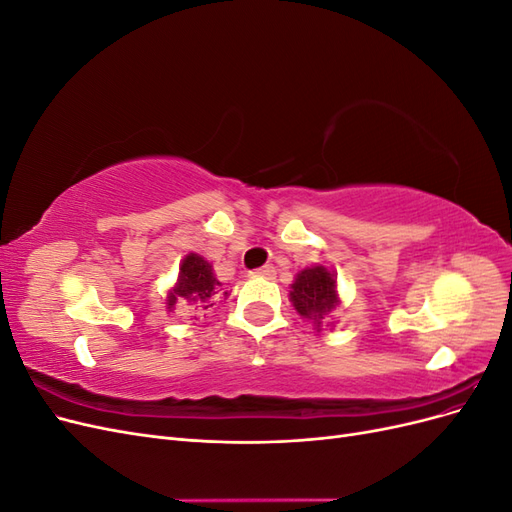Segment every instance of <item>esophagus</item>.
Returning a JSON list of instances; mask_svg holds the SVG:
<instances>
[{
    "instance_id": "esophagus-1",
    "label": "esophagus",
    "mask_w": 512,
    "mask_h": 512,
    "mask_svg": "<svg viewBox=\"0 0 512 512\" xmlns=\"http://www.w3.org/2000/svg\"><path fill=\"white\" fill-rule=\"evenodd\" d=\"M252 275H256V277H267V280H273V277H275V267H271V265L260 267V269L252 271Z\"/></svg>"
}]
</instances>
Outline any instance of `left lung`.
Instances as JSON below:
<instances>
[{"label":"left lung","mask_w":512,"mask_h":512,"mask_svg":"<svg viewBox=\"0 0 512 512\" xmlns=\"http://www.w3.org/2000/svg\"><path fill=\"white\" fill-rule=\"evenodd\" d=\"M290 288V301L294 309L303 318L314 320L316 329L320 331L322 320H327V316L339 305L335 273L322 265L307 267L294 277Z\"/></svg>","instance_id":"8db88e82"}]
</instances>
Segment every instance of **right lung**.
Wrapping results in <instances>:
<instances>
[{
  "instance_id": "obj_1",
  "label": "right lung",
  "mask_w": 512,
  "mask_h": 512,
  "mask_svg": "<svg viewBox=\"0 0 512 512\" xmlns=\"http://www.w3.org/2000/svg\"><path fill=\"white\" fill-rule=\"evenodd\" d=\"M222 284L218 282V277L213 275V267L211 262L205 260L203 256L198 254H188L183 258L181 267H179V277L175 288L168 292L166 297V309L173 312L175 303H196L203 305L205 309L211 307V299L213 294H218L222 288ZM224 297H228V292H224Z\"/></svg>"
}]
</instances>
